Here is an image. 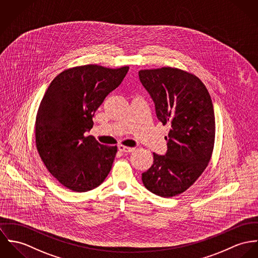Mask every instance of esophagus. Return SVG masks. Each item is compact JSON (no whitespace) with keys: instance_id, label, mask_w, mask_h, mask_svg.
Returning <instances> with one entry per match:
<instances>
[{"instance_id":"1","label":"esophagus","mask_w":258,"mask_h":258,"mask_svg":"<svg viewBox=\"0 0 258 258\" xmlns=\"http://www.w3.org/2000/svg\"><path fill=\"white\" fill-rule=\"evenodd\" d=\"M135 149L136 148H134V147H128V146H124V145H118V150L122 151L124 153L133 152V151H135Z\"/></svg>"}]
</instances>
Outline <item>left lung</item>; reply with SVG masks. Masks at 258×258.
I'll return each mask as SVG.
<instances>
[{
    "instance_id": "obj_1",
    "label": "left lung",
    "mask_w": 258,
    "mask_h": 258,
    "mask_svg": "<svg viewBox=\"0 0 258 258\" xmlns=\"http://www.w3.org/2000/svg\"><path fill=\"white\" fill-rule=\"evenodd\" d=\"M139 76L157 118L170 125L167 152L153 153L143 185L157 196L174 197L195 183L211 159L216 131L212 99L197 76L178 68L141 70Z\"/></svg>"
}]
</instances>
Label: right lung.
Masks as SVG:
<instances>
[{
  "label": "right lung",
  "instance_id": "obj_1",
  "mask_svg": "<svg viewBox=\"0 0 258 258\" xmlns=\"http://www.w3.org/2000/svg\"><path fill=\"white\" fill-rule=\"evenodd\" d=\"M127 71L128 66H77L61 72L47 88L35 119L36 148L47 170L67 189L90 191L111 171L116 146L101 144L85 133Z\"/></svg>",
  "mask_w": 258,
  "mask_h": 258
}]
</instances>
